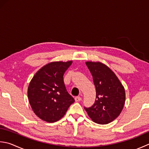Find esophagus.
<instances>
[{
    "instance_id": "esophagus-1",
    "label": "esophagus",
    "mask_w": 149,
    "mask_h": 149,
    "mask_svg": "<svg viewBox=\"0 0 149 149\" xmlns=\"http://www.w3.org/2000/svg\"><path fill=\"white\" fill-rule=\"evenodd\" d=\"M75 101H80L81 100V97H79V96H76V97H75Z\"/></svg>"
}]
</instances>
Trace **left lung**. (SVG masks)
Segmentation results:
<instances>
[{
  "label": "left lung",
  "instance_id": "obj_1",
  "mask_svg": "<svg viewBox=\"0 0 149 149\" xmlns=\"http://www.w3.org/2000/svg\"><path fill=\"white\" fill-rule=\"evenodd\" d=\"M96 90L94 104L84 107L89 117L98 124H108L120 114L125 104V92L117 76L100 62H86Z\"/></svg>",
  "mask_w": 149,
  "mask_h": 149
}]
</instances>
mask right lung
<instances>
[{
  "instance_id": "add662e5",
  "label": "right lung",
  "mask_w": 149,
  "mask_h": 149,
  "mask_svg": "<svg viewBox=\"0 0 149 149\" xmlns=\"http://www.w3.org/2000/svg\"><path fill=\"white\" fill-rule=\"evenodd\" d=\"M72 61L52 62L44 66L30 81L28 100L34 113L48 123L59 121L75 101L67 92L63 75Z\"/></svg>"
}]
</instances>
